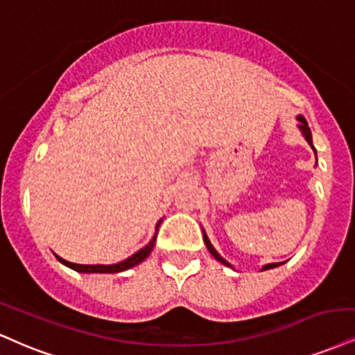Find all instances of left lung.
I'll use <instances>...</instances> for the list:
<instances>
[{"mask_svg": "<svg viewBox=\"0 0 355 355\" xmlns=\"http://www.w3.org/2000/svg\"><path fill=\"white\" fill-rule=\"evenodd\" d=\"M297 121L301 122V123H300V129L302 130V135L306 137L307 144H309L311 147H313V135H311V129H309V125H307L306 119L302 117V115H300V117H297ZM313 148H314V147H313ZM203 240H205V245H207V248H208V251H210V253H211L213 256H215V258L218 259L220 263H223V264H226V266H230V264L226 263L225 259L221 258V256H220L218 253H216V250H215V248L211 246V243H210V240H208V238H207V234H205V236H203ZM279 264H281V263H271V264H266V266L263 268V271H264V270H271V268H276V266H279Z\"/></svg>", "mask_w": 355, "mask_h": 355, "instance_id": "8db88e82", "label": "left lung"}]
</instances>
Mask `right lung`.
<instances>
[{
  "label": "right lung",
  "mask_w": 355,
  "mask_h": 355,
  "mask_svg": "<svg viewBox=\"0 0 355 355\" xmlns=\"http://www.w3.org/2000/svg\"><path fill=\"white\" fill-rule=\"evenodd\" d=\"M155 240H157V236H153L152 241L148 243L147 246H144L142 250L137 251V253L132 254L130 258L123 259V261L117 263V264H109V266H105V264H76V263L66 261V259L59 258V256H58V259L61 263L66 264V266H69V268H72V270H76L79 272H121V271L129 270V268H132V266H135V264H139L140 261H144V259L147 258V256L150 254V251L153 250Z\"/></svg>",
  "instance_id": "add662e5"
}]
</instances>
